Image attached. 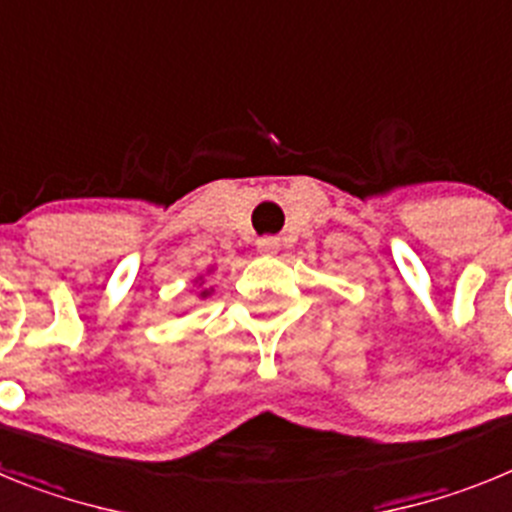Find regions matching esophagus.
I'll return each instance as SVG.
<instances>
[{
	"mask_svg": "<svg viewBox=\"0 0 512 512\" xmlns=\"http://www.w3.org/2000/svg\"><path fill=\"white\" fill-rule=\"evenodd\" d=\"M256 248H259V253H264V256H274V253H279V238H274V235H264V238L256 241Z\"/></svg>",
	"mask_w": 512,
	"mask_h": 512,
	"instance_id": "esophagus-1",
	"label": "esophagus"
}]
</instances>
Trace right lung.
Returning <instances> with one entry per match:
<instances>
[{"instance_id":"obj_1","label":"right lung","mask_w":512,"mask_h":512,"mask_svg":"<svg viewBox=\"0 0 512 512\" xmlns=\"http://www.w3.org/2000/svg\"><path fill=\"white\" fill-rule=\"evenodd\" d=\"M210 292H212V289H202L200 297H210Z\"/></svg>"}]
</instances>
